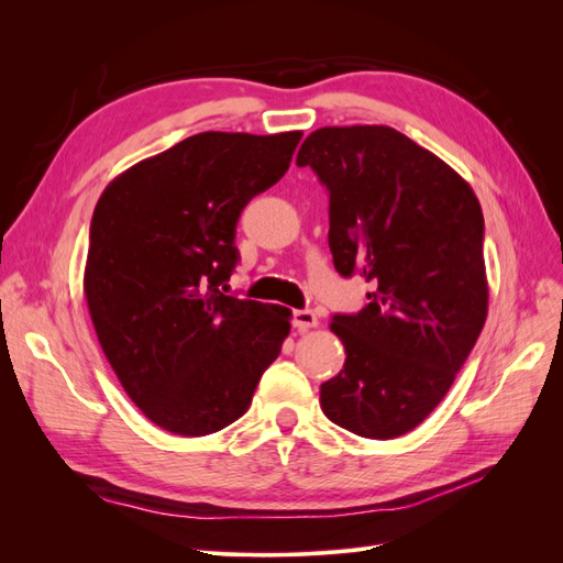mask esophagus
Here are the masks:
<instances>
[{
    "label": "esophagus",
    "instance_id": "34e87169",
    "mask_svg": "<svg viewBox=\"0 0 563 563\" xmlns=\"http://www.w3.org/2000/svg\"><path fill=\"white\" fill-rule=\"evenodd\" d=\"M317 323H319V319L312 310H296L294 312V327L298 331H310L317 327Z\"/></svg>",
    "mask_w": 563,
    "mask_h": 563
}]
</instances>
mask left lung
I'll list each match as a JSON object with an SVG mask.
<instances>
[{"label": "left lung", "mask_w": 563, "mask_h": 563, "mask_svg": "<svg viewBox=\"0 0 563 563\" xmlns=\"http://www.w3.org/2000/svg\"><path fill=\"white\" fill-rule=\"evenodd\" d=\"M329 192L340 277L371 284L368 305L333 314L345 366L321 411L366 439H395L444 399L488 312L484 213L449 164L389 126H323L298 150Z\"/></svg>", "instance_id": "obj_1"}]
</instances>
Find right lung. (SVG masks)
Instances as JSON below:
<instances>
[{
	"label": "right lung",
	"mask_w": 563,
	"mask_h": 563,
	"mask_svg": "<svg viewBox=\"0 0 563 563\" xmlns=\"http://www.w3.org/2000/svg\"><path fill=\"white\" fill-rule=\"evenodd\" d=\"M300 139L197 133L131 166L96 203L91 321L131 401L168 432L203 437L242 418L291 331V310L220 286L240 263L244 207L288 172Z\"/></svg>",
	"instance_id": "add662e5"
}]
</instances>
